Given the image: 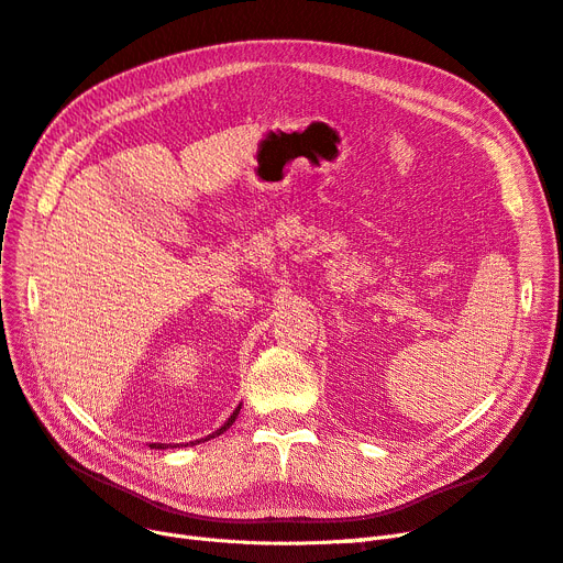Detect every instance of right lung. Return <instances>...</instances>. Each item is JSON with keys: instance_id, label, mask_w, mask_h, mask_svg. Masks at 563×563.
<instances>
[{"instance_id": "right-lung-1", "label": "right lung", "mask_w": 563, "mask_h": 563, "mask_svg": "<svg viewBox=\"0 0 563 563\" xmlns=\"http://www.w3.org/2000/svg\"><path fill=\"white\" fill-rule=\"evenodd\" d=\"M239 410H241V406H239V408H236V410L232 412V418H229V420H227V422H224V424H222V427H220L218 431H213L211 435H206V439H201V441H208V439H216V435H220L222 431H227L229 427H232V424H234V420H236V415H239ZM151 448H155V450H166V448H169V445H164V443H153Z\"/></svg>"}]
</instances>
